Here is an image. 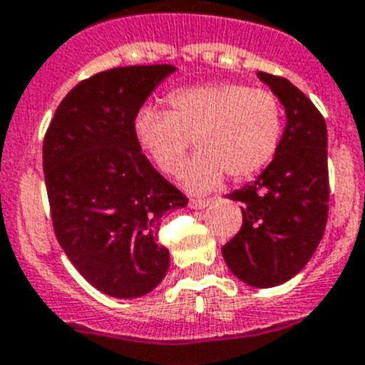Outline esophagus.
I'll return each instance as SVG.
<instances>
[{
    "label": "esophagus",
    "mask_w": 365,
    "mask_h": 365,
    "mask_svg": "<svg viewBox=\"0 0 365 365\" xmlns=\"http://www.w3.org/2000/svg\"><path fill=\"white\" fill-rule=\"evenodd\" d=\"M211 202V198H191V207H195V210H202V207H206L207 204Z\"/></svg>",
    "instance_id": "1"
}]
</instances>
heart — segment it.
Wrapping results in <instances>:
<instances>
[{
  "label": "heart",
  "mask_w": 365,
  "mask_h": 365,
  "mask_svg": "<svg viewBox=\"0 0 365 365\" xmlns=\"http://www.w3.org/2000/svg\"><path fill=\"white\" fill-rule=\"evenodd\" d=\"M168 111L143 109L135 135L167 176L182 170L191 140L198 148L183 174L189 189L219 187L228 174L241 182L271 163L284 135V109L272 91L243 83H202L173 91Z\"/></svg>",
  "instance_id": "obj_1"
}]
</instances>
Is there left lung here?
<instances>
[{"label": "left lung", "instance_id": "8db88e82", "mask_svg": "<svg viewBox=\"0 0 365 365\" xmlns=\"http://www.w3.org/2000/svg\"><path fill=\"white\" fill-rule=\"evenodd\" d=\"M286 107L280 148L252 183L230 192L243 225L222 247L235 277L254 287L289 280L310 262L329 217L327 124L319 109L286 78L258 72Z\"/></svg>", "mask_w": 365, "mask_h": 365}]
</instances>
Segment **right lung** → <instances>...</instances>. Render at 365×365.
Wrapping results in <instances>:
<instances>
[{"label": "right lung", "instance_id": "obj_1", "mask_svg": "<svg viewBox=\"0 0 365 365\" xmlns=\"http://www.w3.org/2000/svg\"><path fill=\"white\" fill-rule=\"evenodd\" d=\"M173 64L120 66L79 81L44 135L42 167L55 237L79 274L116 299L146 295L168 271L159 243L187 197L140 154L135 118Z\"/></svg>", "mask_w": 365, "mask_h": 365}]
</instances>
